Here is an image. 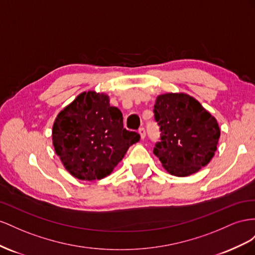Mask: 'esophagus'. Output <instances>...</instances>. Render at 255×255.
<instances>
[{
    "mask_svg": "<svg viewBox=\"0 0 255 255\" xmlns=\"http://www.w3.org/2000/svg\"><path fill=\"white\" fill-rule=\"evenodd\" d=\"M139 134H140V136H141V139H142V140H144V139H145V136H146V131H145V129H144V128H140V130H139Z\"/></svg>",
    "mask_w": 255,
    "mask_h": 255,
    "instance_id": "34e87169",
    "label": "esophagus"
}]
</instances>
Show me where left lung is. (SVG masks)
Here are the masks:
<instances>
[{
    "mask_svg": "<svg viewBox=\"0 0 255 255\" xmlns=\"http://www.w3.org/2000/svg\"><path fill=\"white\" fill-rule=\"evenodd\" d=\"M154 113L161 131L154 154L166 172L186 177L210 162L221 131L198 100L185 93L162 94L156 98Z\"/></svg>",
    "mask_w": 255,
    "mask_h": 255,
    "instance_id": "8db88e82",
    "label": "left lung"
}]
</instances>
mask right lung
Listing matches in <instances>:
<instances>
[{
    "label": "right lung",
    "mask_w": 255,
    "mask_h": 255,
    "mask_svg": "<svg viewBox=\"0 0 255 255\" xmlns=\"http://www.w3.org/2000/svg\"><path fill=\"white\" fill-rule=\"evenodd\" d=\"M140 135L123 125L120 109L105 93L83 92L57 114L52 127L56 155L72 176L98 180L110 175Z\"/></svg>",
    "instance_id": "add662e5"
}]
</instances>
